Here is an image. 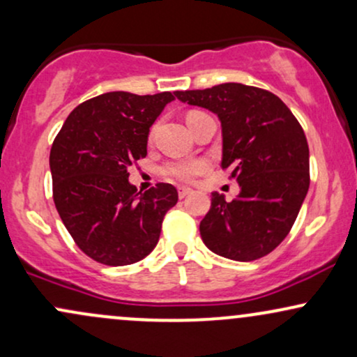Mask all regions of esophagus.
I'll return each instance as SVG.
<instances>
[{"instance_id":"1","label":"esophagus","mask_w":357,"mask_h":357,"mask_svg":"<svg viewBox=\"0 0 357 357\" xmlns=\"http://www.w3.org/2000/svg\"><path fill=\"white\" fill-rule=\"evenodd\" d=\"M190 192H191V190H190V188H184V186H179L178 188V196H179V198H186V196L188 195H190Z\"/></svg>"}]
</instances>
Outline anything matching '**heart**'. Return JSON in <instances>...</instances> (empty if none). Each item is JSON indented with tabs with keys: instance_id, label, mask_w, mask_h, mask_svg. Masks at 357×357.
Segmentation results:
<instances>
[{
	"instance_id": "b5f03b06",
	"label": "heart",
	"mask_w": 357,
	"mask_h": 357,
	"mask_svg": "<svg viewBox=\"0 0 357 357\" xmlns=\"http://www.w3.org/2000/svg\"><path fill=\"white\" fill-rule=\"evenodd\" d=\"M195 114V112H191ZM190 114V116H191ZM154 127L151 129V137L154 136ZM203 171H206V162L198 161V159H191V161H174L167 162V165L162 167V173L169 178L179 179V181H191L192 178H196L198 174H202Z\"/></svg>"
}]
</instances>
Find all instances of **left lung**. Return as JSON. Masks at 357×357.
<instances>
[{
  "mask_svg": "<svg viewBox=\"0 0 357 357\" xmlns=\"http://www.w3.org/2000/svg\"><path fill=\"white\" fill-rule=\"evenodd\" d=\"M181 102L215 112L223 132L221 167L240 195L228 203L213 192L199 223L216 255L252 261L268 255L292 230L309 191V144L304 129L275 93L243 84L176 92Z\"/></svg>",
  "mask_w": 357,
  "mask_h": 357,
  "instance_id": "left-lung-1",
  "label": "left lung"
}]
</instances>
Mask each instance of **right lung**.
Returning a JSON list of instances; mask_svg holds the SVG:
<instances>
[{"label": "right lung", "mask_w": 357, "mask_h": 357, "mask_svg": "<svg viewBox=\"0 0 357 357\" xmlns=\"http://www.w3.org/2000/svg\"><path fill=\"white\" fill-rule=\"evenodd\" d=\"M176 93L107 92L75 107L50 151L53 202L85 255L109 267L136 264L153 252L169 208L173 184L144 192L127 167L147 154V134Z\"/></svg>", "instance_id": "obj_1"}]
</instances>
